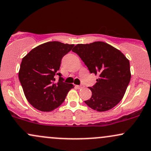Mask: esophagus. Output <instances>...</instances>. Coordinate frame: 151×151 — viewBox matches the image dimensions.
<instances>
[{"instance_id": "34e87169", "label": "esophagus", "mask_w": 151, "mask_h": 151, "mask_svg": "<svg viewBox=\"0 0 151 151\" xmlns=\"http://www.w3.org/2000/svg\"><path fill=\"white\" fill-rule=\"evenodd\" d=\"M76 87H77V88L81 89V88H83V86H77Z\"/></svg>"}]
</instances>
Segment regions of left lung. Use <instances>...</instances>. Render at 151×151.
<instances>
[{
	"label": "left lung",
	"instance_id": "left-lung-1",
	"mask_svg": "<svg viewBox=\"0 0 151 151\" xmlns=\"http://www.w3.org/2000/svg\"><path fill=\"white\" fill-rule=\"evenodd\" d=\"M72 50L91 73L99 76L96 83L89 88L92 96L86 104L98 112L115 107L124 96L131 77L128 59L119 50L101 41L78 44Z\"/></svg>",
	"mask_w": 151,
	"mask_h": 151
}]
</instances>
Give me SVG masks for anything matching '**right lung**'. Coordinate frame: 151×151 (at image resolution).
<instances>
[{
    "mask_svg": "<svg viewBox=\"0 0 151 151\" xmlns=\"http://www.w3.org/2000/svg\"><path fill=\"white\" fill-rule=\"evenodd\" d=\"M73 46L58 41L47 42L32 49L23 58L18 78L25 98L35 108L43 112L53 111L74 88L73 84L63 82L60 73H57L63 57ZM55 75L60 76L57 83Z\"/></svg>",
    "mask_w": 151,
    "mask_h": 151,
    "instance_id": "1",
    "label": "right lung"
}]
</instances>
